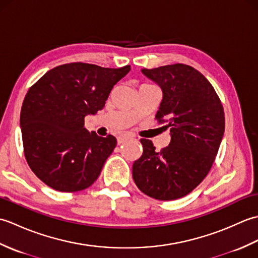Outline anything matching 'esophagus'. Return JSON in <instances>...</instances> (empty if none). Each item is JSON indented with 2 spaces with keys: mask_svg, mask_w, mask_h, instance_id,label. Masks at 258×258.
Masks as SVG:
<instances>
[{
  "mask_svg": "<svg viewBox=\"0 0 258 258\" xmlns=\"http://www.w3.org/2000/svg\"><path fill=\"white\" fill-rule=\"evenodd\" d=\"M131 139H132V138H131V136H128V135L118 136V138H117V143H118V144H122V143H124V142L128 141V140H131Z\"/></svg>",
  "mask_w": 258,
  "mask_h": 258,
  "instance_id": "obj_1",
  "label": "esophagus"
}]
</instances>
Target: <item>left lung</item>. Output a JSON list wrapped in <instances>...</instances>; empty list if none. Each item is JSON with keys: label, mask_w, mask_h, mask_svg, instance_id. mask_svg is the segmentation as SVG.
I'll return each instance as SVG.
<instances>
[{"label": "left lung", "mask_w": 258, "mask_h": 258, "mask_svg": "<svg viewBox=\"0 0 258 258\" xmlns=\"http://www.w3.org/2000/svg\"><path fill=\"white\" fill-rule=\"evenodd\" d=\"M142 73L163 92L155 117L167 122L164 127H169L171 142L156 152L152 141L142 139L143 154L133 164V178L147 196L177 200L210 172L225 130L224 108L212 84L189 65L143 69Z\"/></svg>", "instance_id": "left-lung-1"}]
</instances>
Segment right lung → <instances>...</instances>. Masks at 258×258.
Masks as SVG:
<instances>
[{
  "instance_id": "1",
  "label": "right lung",
  "mask_w": 258,
  "mask_h": 258,
  "mask_svg": "<svg viewBox=\"0 0 258 258\" xmlns=\"http://www.w3.org/2000/svg\"><path fill=\"white\" fill-rule=\"evenodd\" d=\"M130 71V65L63 64L26 93L20 116L24 154L43 183L59 191H79L97 179L117 142L113 135L89 132L84 117L104 107L113 86Z\"/></svg>"
}]
</instances>
